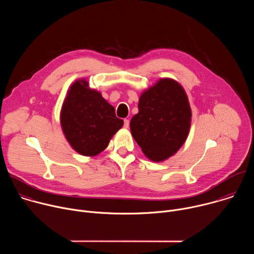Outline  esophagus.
<instances>
[{"label": "esophagus", "mask_w": 254, "mask_h": 254, "mask_svg": "<svg viewBox=\"0 0 254 254\" xmlns=\"http://www.w3.org/2000/svg\"><path fill=\"white\" fill-rule=\"evenodd\" d=\"M124 123H125V125H124V127H126V128H128V127H129V121L127 120V119H126L125 121H124Z\"/></svg>", "instance_id": "obj_1"}]
</instances>
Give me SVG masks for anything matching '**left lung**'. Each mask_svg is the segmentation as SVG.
<instances>
[{"mask_svg":"<svg viewBox=\"0 0 254 254\" xmlns=\"http://www.w3.org/2000/svg\"><path fill=\"white\" fill-rule=\"evenodd\" d=\"M188 96L179 82L162 78L143 91L138 113L130 121L131 135L142 153L154 162L176 154L185 142L191 127Z\"/></svg>","mask_w":254,"mask_h":254,"instance_id":"8db88e82","label":"left lung"}]
</instances>
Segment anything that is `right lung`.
I'll use <instances>...</instances> for the list:
<instances>
[{"mask_svg":"<svg viewBox=\"0 0 254 254\" xmlns=\"http://www.w3.org/2000/svg\"><path fill=\"white\" fill-rule=\"evenodd\" d=\"M60 124L72 149L93 157L106 149L124 121L117 118L115 107L99 91L89 88L85 79H79L70 86L64 99Z\"/></svg>","mask_w":254,"mask_h":254,"instance_id":"obj_1","label":"right lung"}]
</instances>
